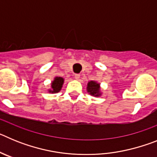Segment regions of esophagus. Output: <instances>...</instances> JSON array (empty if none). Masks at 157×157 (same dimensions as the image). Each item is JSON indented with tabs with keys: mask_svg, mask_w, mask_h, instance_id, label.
<instances>
[{
	"mask_svg": "<svg viewBox=\"0 0 157 157\" xmlns=\"http://www.w3.org/2000/svg\"><path fill=\"white\" fill-rule=\"evenodd\" d=\"M79 78H80V75L79 74H75V78L77 80L79 79Z\"/></svg>",
	"mask_w": 157,
	"mask_h": 157,
	"instance_id": "esophagus-1",
	"label": "esophagus"
}]
</instances>
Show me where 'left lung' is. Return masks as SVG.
Returning <instances> with one entry per match:
<instances>
[{
	"mask_svg": "<svg viewBox=\"0 0 157 157\" xmlns=\"http://www.w3.org/2000/svg\"><path fill=\"white\" fill-rule=\"evenodd\" d=\"M87 92L94 97H100L101 95L100 84L96 81L89 82L87 84Z\"/></svg>",
	"mask_w": 157,
	"mask_h": 157,
	"instance_id": "left-lung-1",
	"label": "left lung"
}]
</instances>
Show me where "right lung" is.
<instances>
[{"mask_svg": "<svg viewBox=\"0 0 157 157\" xmlns=\"http://www.w3.org/2000/svg\"><path fill=\"white\" fill-rule=\"evenodd\" d=\"M63 79L61 77H56L54 78L53 81L51 83V90H49V93L52 94H55V93H58L60 91L62 86L63 84Z\"/></svg>", "mask_w": 157, "mask_h": 157, "instance_id": "right-lung-1", "label": "right lung"}]
</instances>
